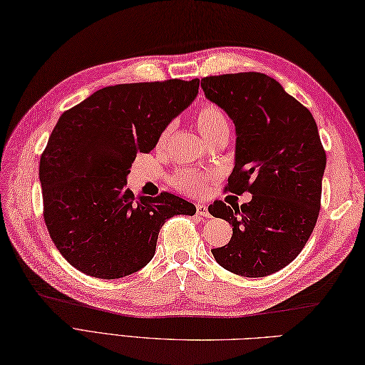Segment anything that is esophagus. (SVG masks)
I'll return each instance as SVG.
<instances>
[{
  "label": "esophagus",
  "instance_id": "obj_1",
  "mask_svg": "<svg viewBox=\"0 0 365 365\" xmlns=\"http://www.w3.org/2000/svg\"><path fill=\"white\" fill-rule=\"evenodd\" d=\"M197 213H198L200 217L210 218V213H209V209H207L206 204H201V202H198V204H197Z\"/></svg>",
  "mask_w": 365,
  "mask_h": 365
}]
</instances>
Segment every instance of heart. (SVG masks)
Here are the masks:
<instances>
[{
	"mask_svg": "<svg viewBox=\"0 0 365 365\" xmlns=\"http://www.w3.org/2000/svg\"><path fill=\"white\" fill-rule=\"evenodd\" d=\"M195 125H197L200 135L207 142L215 140L218 138L229 136V120L225 111L218 105L212 102H202L193 115ZM172 125H167L158 136V147L163 148L168 136H170ZM213 180V173L210 172H192V170H181L173 176V185L184 193L195 195L206 190L207 184Z\"/></svg>",
	"mask_w": 365,
	"mask_h": 365,
	"instance_id": "1",
	"label": "heart"
}]
</instances>
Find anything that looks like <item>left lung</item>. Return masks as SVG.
I'll use <instances>...</instances> for the list:
<instances>
[{
	"instance_id": "8db88e82",
	"label": "left lung",
	"mask_w": 365,
	"mask_h": 365,
	"mask_svg": "<svg viewBox=\"0 0 365 365\" xmlns=\"http://www.w3.org/2000/svg\"><path fill=\"white\" fill-rule=\"evenodd\" d=\"M201 88L235 123L227 189L252 193L240 207L210 204V215L232 225L230 242L212 254L230 272L264 277L294 260L316 226L327 165L316 120L262 73L204 77Z\"/></svg>"
}]
</instances>
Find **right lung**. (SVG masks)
<instances>
[{"label":"right lung","instance_id":"right-lung-1","mask_svg":"<svg viewBox=\"0 0 365 365\" xmlns=\"http://www.w3.org/2000/svg\"><path fill=\"white\" fill-rule=\"evenodd\" d=\"M198 88V78L106 86L60 115L40 158L43 215L76 269L125 277L153 259L165 220L195 215L197 207L173 193L136 198L127 176Z\"/></svg>","mask_w":365,"mask_h":365}]
</instances>
